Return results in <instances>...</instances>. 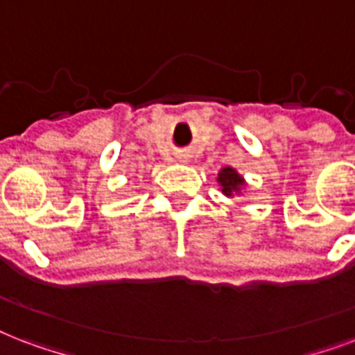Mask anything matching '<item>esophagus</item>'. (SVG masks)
Returning a JSON list of instances; mask_svg holds the SVG:
<instances>
[{
  "mask_svg": "<svg viewBox=\"0 0 355 355\" xmlns=\"http://www.w3.org/2000/svg\"><path fill=\"white\" fill-rule=\"evenodd\" d=\"M184 158H186V156H184V154H182V156H180V159H182V162H186V159H184Z\"/></svg>",
  "mask_w": 355,
  "mask_h": 355,
  "instance_id": "esophagus-1",
  "label": "esophagus"
}]
</instances>
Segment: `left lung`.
I'll return each mask as SVG.
<instances>
[{"instance_id": "left-lung-1", "label": "left lung", "mask_w": 355, "mask_h": 355, "mask_svg": "<svg viewBox=\"0 0 355 355\" xmlns=\"http://www.w3.org/2000/svg\"><path fill=\"white\" fill-rule=\"evenodd\" d=\"M218 182H220L223 196L227 197L242 196L243 188L248 186L242 175H240L234 167H229V166L221 167L220 173H218Z\"/></svg>"}]
</instances>
